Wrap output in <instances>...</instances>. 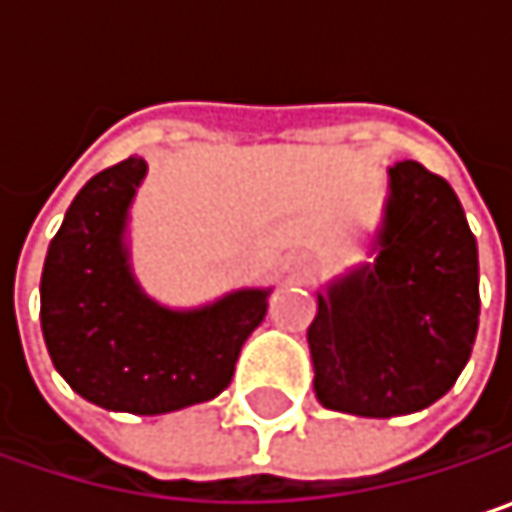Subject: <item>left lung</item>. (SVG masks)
Masks as SVG:
<instances>
[{
    "label": "left lung",
    "mask_w": 512,
    "mask_h": 512,
    "mask_svg": "<svg viewBox=\"0 0 512 512\" xmlns=\"http://www.w3.org/2000/svg\"><path fill=\"white\" fill-rule=\"evenodd\" d=\"M477 314V243L460 198L421 162H397L379 255L317 296V400L361 418L427 409L471 356Z\"/></svg>",
    "instance_id": "1"
}]
</instances>
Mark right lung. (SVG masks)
Returning <instances> with one entry per match:
<instances>
[{
    "instance_id": "1",
    "label": "right lung",
    "mask_w": 512,
    "mask_h": 512,
    "mask_svg": "<svg viewBox=\"0 0 512 512\" xmlns=\"http://www.w3.org/2000/svg\"><path fill=\"white\" fill-rule=\"evenodd\" d=\"M145 171L142 156L109 165L67 207L44 260L41 329L76 394L112 412L162 415L231 385L269 293L240 290L198 311L151 302L124 252L127 207Z\"/></svg>"
}]
</instances>
